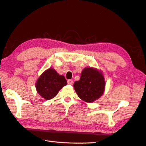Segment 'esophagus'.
<instances>
[{
    "instance_id": "obj_1",
    "label": "esophagus",
    "mask_w": 146,
    "mask_h": 146,
    "mask_svg": "<svg viewBox=\"0 0 146 146\" xmlns=\"http://www.w3.org/2000/svg\"><path fill=\"white\" fill-rule=\"evenodd\" d=\"M67 82H68V84H69V85H72L73 84V80H68Z\"/></svg>"
}]
</instances>
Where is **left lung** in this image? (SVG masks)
Returning a JSON list of instances; mask_svg holds the SVG:
<instances>
[{
  "instance_id": "1",
  "label": "left lung",
  "mask_w": 146,
  "mask_h": 146,
  "mask_svg": "<svg viewBox=\"0 0 146 146\" xmlns=\"http://www.w3.org/2000/svg\"><path fill=\"white\" fill-rule=\"evenodd\" d=\"M105 85L104 78L101 71L90 67L83 70L80 78L74 83L73 87L82 100L92 102L102 95Z\"/></svg>"
}]
</instances>
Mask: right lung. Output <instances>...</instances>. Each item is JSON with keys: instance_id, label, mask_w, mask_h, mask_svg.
Listing matches in <instances>:
<instances>
[{"instance_id": "1", "label": "right lung", "mask_w": 146, "mask_h": 146, "mask_svg": "<svg viewBox=\"0 0 146 146\" xmlns=\"http://www.w3.org/2000/svg\"><path fill=\"white\" fill-rule=\"evenodd\" d=\"M67 81L53 68H48L40 76L36 83L37 92L45 100L54 98L65 85Z\"/></svg>"}]
</instances>
